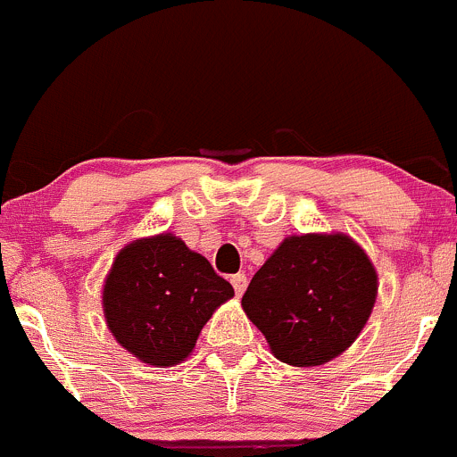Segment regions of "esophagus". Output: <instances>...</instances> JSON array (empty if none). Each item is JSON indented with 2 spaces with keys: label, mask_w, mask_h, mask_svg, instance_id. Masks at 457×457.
Returning <instances> with one entry per match:
<instances>
[{
  "label": "esophagus",
  "mask_w": 457,
  "mask_h": 457,
  "mask_svg": "<svg viewBox=\"0 0 457 457\" xmlns=\"http://www.w3.org/2000/svg\"><path fill=\"white\" fill-rule=\"evenodd\" d=\"M230 284H233L235 293H237V295H242L244 288H246V275H244V273L230 275Z\"/></svg>",
  "instance_id": "obj_1"
}]
</instances>
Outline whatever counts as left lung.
<instances>
[{
	"mask_svg": "<svg viewBox=\"0 0 457 457\" xmlns=\"http://www.w3.org/2000/svg\"><path fill=\"white\" fill-rule=\"evenodd\" d=\"M376 297L378 273L360 244L345 233H306L275 248L242 306L275 358L318 367L353 345Z\"/></svg>",
	"mask_w": 457,
	"mask_h": 457,
	"instance_id": "obj_1",
	"label": "left lung"
}]
</instances>
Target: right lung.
Returning a JSON list of instances; mask_svg holds the SVG:
<instances>
[{"label":"right lung","mask_w":457,"mask_h":457,"mask_svg":"<svg viewBox=\"0 0 457 457\" xmlns=\"http://www.w3.org/2000/svg\"><path fill=\"white\" fill-rule=\"evenodd\" d=\"M233 287L173 233L135 239L117 253L104 282V318L129 353L173 367L193 353L202 328Z\"/></svg>","instance_id":"add662e5"}]
</instances>
